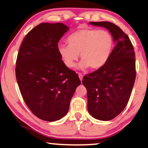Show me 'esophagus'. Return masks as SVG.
Masks as SVG:
<instances>
[{
	"instance_id": "obj_1",
	"label": "esophagus",
	"mask_w": 148,
	"mask_h": 148,
	"mask_svg": "<svg viewBox=\"0 0 148 148\" xmlns=\"http://www.w3.org/2000/svg\"><path fill=\"white\" fill-rule=\"evenodd\" d=\"M78 76H79L80 80L82 81V80H83V74H82L81 73H78Z\"/></svg>"
}]
</instances>
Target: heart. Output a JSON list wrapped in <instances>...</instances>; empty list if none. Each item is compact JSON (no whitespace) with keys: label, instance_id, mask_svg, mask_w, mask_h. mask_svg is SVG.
<instances>
[{"label":"heart","instance_id":"b5f03b06","mask_svg":"<svg viewBox=\"0 0 148 148\" xmlns=\"http://www.w3.org/2000/svg\"><path fill=\"white\" fill-rule=\"evenodd\" d=\"M69 44H60L58 51L68 68H73L80 53L81 62L78 68H102L107 62L113 46L111 35L104 30L84 29L68 37Z\"/></svg>","mask_w":148,"mask_h":148}]
</instances>
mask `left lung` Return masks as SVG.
Here are the masks:
<instances>
[{
  "label": "left lung",
  "mask_w": 148,
  "mask_h": 148,
  "mask_svg": "<svg viewBox=\"0 0 148 148\" xmlns=\"http://www.w3.org/2000/svg\"><path fill=\"white\" fill-rule=\"evenodd\" d=\"M109 31L116 43L107 62L83 78L87 89V108L92 117L109 121L128 104L136 78L135 55L128 35L109 22H91Z\"/></svg>",
  "instance_id": "left-lung-1"
}]
</instances>
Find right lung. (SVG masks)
Listing matches in <instances>:
<instances>
[{"label": "right lung", "mask_w": 148, "mask_h": 148, "mask_svg": "<svg viewBox=\"0 0 148 148\" xmlns=\"http://www.w3.org/2000/svg\"><path fill=\"white\" fill-rule=\"evenodd\" d=\"M69 28L63 23H41L24 37L16 60L20 93L31 112L55 121L66 115L76 87L78 74L69 69L58 51V43Z\"/></svg>", "instance_id": "obj_1"}]
</instances>
